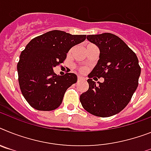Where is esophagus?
I'll return each mask as SVG.
<instances>
[{
  "label": "esophagus",
  "mask_w": 151,
  "mask_h": 151,
  "mask_svg": "<svg viewBox=\"0 0 151 151\" xmlns=\"http://www.w3.org/2000/svg\"><path fill=\"white\" fill-rule=\"evenodd\" d=\"M83 78H82V77H81V76H78V81H81V80H82Z\"/></svg>",
  "instance_id": "esophagus-1"
}]
</instances>
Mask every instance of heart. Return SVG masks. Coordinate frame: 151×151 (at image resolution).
<instances>
[{
  "label": "heart",
  "instance_id": "1",
  "mask_svg": "<svg viewBox=\"0 0 151 151\" xmlns=\"http://www.w3.org/2000/svg\"><path fill=\"white\" fill-rule=\"evenodd\" d=\"M72 50H73V49H70V51H69V53H70V52L72 51ZM79 70L81 72V73H84V72L86 71V68H80Z\"/></svg>",
  "mask_w": 151,
  "mask_h": 151
}]
</instances>
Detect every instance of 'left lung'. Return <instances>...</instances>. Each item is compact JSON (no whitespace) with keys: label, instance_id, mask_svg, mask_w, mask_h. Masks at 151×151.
<instances>
[{"label":"left lung","instance_id":"8db88e82","mask_svg":"<svg viewBox=\"0 0 151 151\" xmlns=\"http://www.w3.org/2000/svg\"><path fill=\"white\" fill-rule=\"evenodd\" d=\"M87 39L100 49V59L87 80L89 88L80 96L84 110L107 117L121 112L137 88L140 67L136 54L120 37L111 33L88 35ZM103 77L96 85L93 79Z\"/></svg>","mask_w":151,"mask_h":151}]
</instances>
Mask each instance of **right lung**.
I'll return each mask as SVG.
<instances>
[{"label": "right lung", "mask_w": 151, "mask_h": 151, "mask_svg": "<svg viewBox=\"0 0 151 151\" xmlns=\"http://www.w3.org/2000/svg\"><path fill=\"white\" fill-rule=\"evenodd\" d=\"M86 35H72L54 30L33 38L21 52L17 63L18 81L27 103L38 111H49L62 103L66 91L77 82V75H57L53 68L62 64L72 47Z\"/></svg>", "instance_id": "obj_1"}]
</instances>
